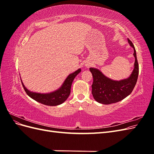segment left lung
<instances>
[{"instance_id": "obj_1", "label": "left lung", "mask_w": 154, "mask_h": 154, "mask_svg": "<svg viewBox=\"0 0 154 154\" xmlns=\"http://www.w3.org/2000/svg\"><path fill=\"white\" fill-rule=\"evenodd\" d=\"M130 45L134 49L135 58L134 67L130 76L117 81L106 77L99 69L91 67L89 69L93 77L92 94L94 99L100 103L109 105L122 101L131 94L136 84L139 74V66L136 51L132 42L128 38Z\"/></svg>"}]
</instances>
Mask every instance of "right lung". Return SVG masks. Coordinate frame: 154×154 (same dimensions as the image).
<instances>
[{"mask_svg": "<svg viewBox=\"0 0 154 154\" xmlns=\"http://www.w3.org/2000/svg\"><path fill=\"white\" fill-rule=\"evenodd\" d=\"M80 72L81 69H78L75 72L70 74L58 89L49 93H38L30 91L25 87L21 78L20 80L26 94L32 99L45 105L57 106L63 103L67 99L71 94V88L74 79Z\"/></svg>", "mask_w": 154, "mask_h": 154, "instance_id": "add662e5", "label": "right lung"}]
</instances>
